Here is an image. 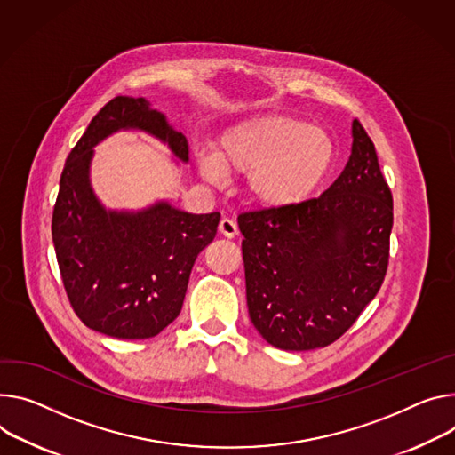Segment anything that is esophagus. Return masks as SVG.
<instances>
[{
    "instance_id": "1",
    "label": "esophagus",
    "mask_w": 455,
    "mask_h": 455,
    "mask_svg": "<svg viewBox=\"0 0 455 455\" xmlns=\"http://www.w3.org/2000/svg\"><path fill=\"white\" fill-rule=\"evenodd\" d=\"M220 234L225 235V237H235L237 235V225L232 220L223 218L220 221Z\"/></svg>"
}]
</instances>
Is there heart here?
<instances>
[{
  "instance_id": "heart-1",
  "label": "heart",
  "mask_w": 455,
  "mask_h": 455,
  "mask_svg": "<svg viewBox=\"0 0 455 455\" xmlns=\"http://www.w3.org/2000/svg\"><path fill=\"white\" fill-rule=\"evenodd\" d=\"M336 143L305 119L265 114L227 129L214 157L199 159L201 176L220 183L225 176H249L246 192L265 209H292L317 194L332 172Z\"/></svg>"
}]
</instances>
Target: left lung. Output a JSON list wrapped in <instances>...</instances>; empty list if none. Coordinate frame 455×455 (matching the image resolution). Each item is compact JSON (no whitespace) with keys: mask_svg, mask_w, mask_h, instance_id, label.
<instances>
[{"mask_svg":"<svg viewBox=\"0 0 455 455\" xmlns=\"http://www.w3.org/2000/svg\"><path fill=\"white\" fill-rule=\"evenodd\" d=\"M352 136L345 171L319 197L237 218L251 321L275 348L332 345L385 281L392 192L359 119Z\"/></svg>","mask_w":455,"mask_h":455,"instance_id":"8db88e82","label":"left lung"}]
</instances>
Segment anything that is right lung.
<instances>
[{
    "label": "right lung",
    "mask_w": 455,
    "mask_h": 455,
    "mask_svg": "<svg viewBox=\"0 0 455 455\" xmlns=\"http://www.w3.org/2000/svg\"><path fill=\"white\" fill-rule=\"evenodd\" d=\"M119 129H141L181 161L188 143L143 98L116 96L70 150L52 214V239L68 303L85 326L117 339L157 336L181 312L197 254L212 243L220 212L187 214L169 203L107 212L89 183L92 147Z\"/></svg>",
    "instance_id": "obj_1"
}]
</instances>
